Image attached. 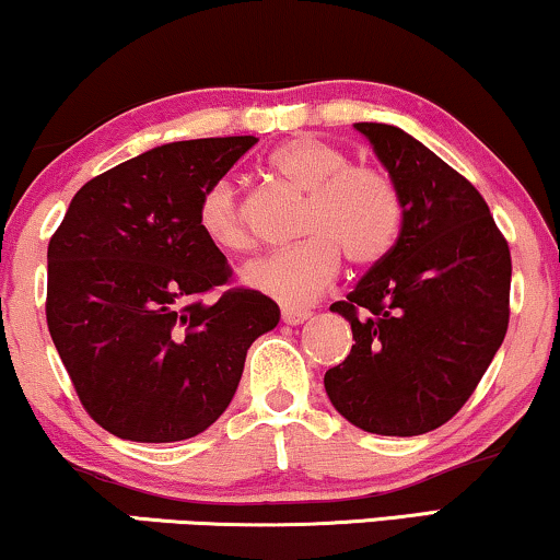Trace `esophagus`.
Here are the masks:
<instances>
[{
    "label": "esophagus",
    "instance_id": "esophagus-1",
    "mask_svg": "<svg viewBox=\"0 0 560 560\" xmlns=\"http://www.w3.org/2000/svg\"><path fill=\"white\" fill-rule=\"evenodd\" d=\"M308 318H311L308 308H282V320H285L288 326H298Z\"/></svg>",
    "mask_w": 560,
    "mask_h": 560
}]
</instances>
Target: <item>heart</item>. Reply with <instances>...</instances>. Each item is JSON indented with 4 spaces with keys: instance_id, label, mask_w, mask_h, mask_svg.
Masks as SVG:
<instances>
[{
    "instance_id": "heart-1",
    "label": "heart",
    "mask_w": 560,
    "mask_h": 560,
    "mask_svg": "<svg viewBox=\"0 0 560 560\" xmlns=\"http://www.w3.org/2000/svg\"><path fill=\"white\" fill-rule=\"evenodd\" d=\"M267 167L305 190L298 234L301 244L249 259L242 282L282 305L313 303L334 285L341 255L370 267L393 252L402 226L395 183L377 165L347 163V152L318 137H293L267 155ZM198 229L221 252H244L252 234L240 190L229 178L213 180L198 203Z\"/></svg>"
}]
</instances>
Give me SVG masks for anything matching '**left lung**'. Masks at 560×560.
<instances>
[{"label":"left lung","instance_id":"8db88e82","mask_svg":"<svg viewBox=\"0 0 560 560\" xmlns=\"http://www.w3.org/2000/svg\"><path fill=\"white\" fill-rule=\"evenodd\" d=\"M402 203L389 255L331 305L354 343L326 372L334 408L366 433L420 435L469 400L510 324V247L477 188L393 125H354Z\"/></svg>","mask_w":560,"mask_h":560}]
</instances>
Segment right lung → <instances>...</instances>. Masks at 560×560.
I'll use <instances>...</instances> for the list:
<instances>
[{
  "instance_id": "right-lung-1",
  "label": "right lung",
  "mask_w": 560,
  "mask_h": 560,
  "mask_svg": "<svg viewBox=\"0 0 560 560\" xmlns=\"http://www.w3.org/2000/svg\"><path fill=\"white\" fill-rule=\"evenodd\" d=\"M257 137L148 150L73 196L48 244L45 318L83 410L137 443L186 441L229 408L280 308L232 288L198 203ZM217 292V302L202 295Z\"/></svg>"
}]
</instances>
